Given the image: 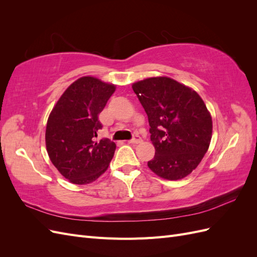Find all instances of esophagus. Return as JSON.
<instances>
[{"label": "esophagus", "instance_id": "34e87169", "mask_svg": "<svg viewBox=\"0 0 257 257\" xmlns=\"http://www.w3.org/2000/svg\"><path fill=\"white\" fill-rule=\"evenodd\" d=\"M142 142H143V139H142L141 137H139L138 135H134L133 138H132L131 141H130L131 144H141Z\"/></svg>", "mask_w": 257, "mask_h": 257}]
</instances>
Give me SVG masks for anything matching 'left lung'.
<instances>
[{"mask_svg": "<svg viewBox=\"0 0 257 257\" xmlns=\"http://www.w3.org/2000/svg\"><path fill=\"white\" fill-rule=\"evenodd\" d=\"M148 115L155 148L148 166L167 180H179L195 169L212 137V119L204 100L168 77H152L132 85Z\"/></svg>", "mask_w": 257, "mask_h": 257, "instance_id": "8db88e82", "label": "left lung"}]
</instances>
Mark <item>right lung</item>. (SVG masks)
<instances>
[{"mask_svg":"<svg viewBox=\"0 0 257 257\" xmlns=\"http://www.w3.org/2000/svg\"><path fill=\"white\" fill-rule=\"evenodd\" d=\"M115 87L91 76L74 81L59 98L46 126V148L52 164L74 184H88L103 175L115 144L96 141L98 120Z\"/></svg>","mask_w":257,"mask_h":257,"instance_id":"obj_1","label":"right lung"}]
</instances>
